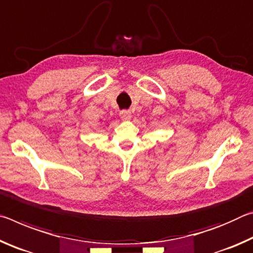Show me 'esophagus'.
<instances>
[{
	"mask_svg": "<svg viewBox=\"0 0 253 253\" xmlns=\"http://www.w3.org/2000/svg\"><path fill=\"white\" fill-rule=\"evenodd\" d=\"M120 117L123 120H129L131 118V112L129 110L120 111Z\"/></svg>",
	"mask_w": 253,
	"mask_h": 253,
	"instance_id": "1",
	"label": "esophagus"
}]
</instances>
